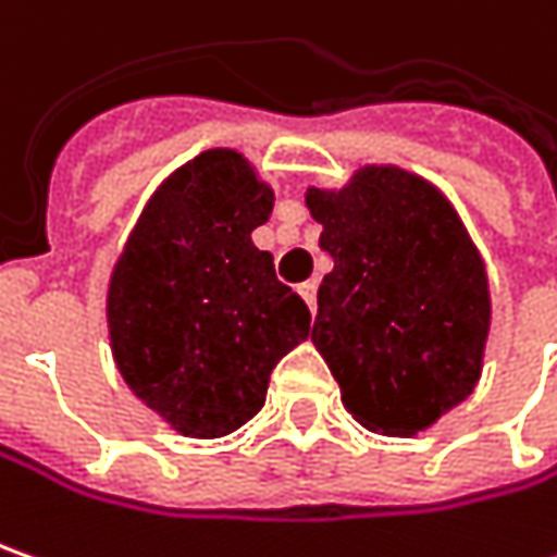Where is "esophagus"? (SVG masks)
<instances>
[{"label": "esophagus", "instance_id": "1", "mask_svg": "<svg viewBox=\"0 0 557 557\" xmlns=\"http://www.w3.org/2000/svg\"><path fill=\"white\" fill-rule=\"evenodd\" d=\"M300 297L307 300V307H310V313H317V282H304L300 288Z\"/></svg>", "mask_w": 557, "mask_h": 557}]
</instances>
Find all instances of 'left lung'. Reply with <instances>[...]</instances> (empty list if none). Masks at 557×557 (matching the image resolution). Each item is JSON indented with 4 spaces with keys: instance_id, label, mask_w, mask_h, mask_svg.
I'll use <instances>...</instances> for the list:
<instances>
[{
    "instance_id": "obj_1",
    "label": "left lung",
    "mask_w": 557,
    "mask_h": 557,
    "mask_svg": "<svg viewBox=\"0 0 557 557\" xmlns=\"http://www.w3.org/2000/svg\"><path fill=\"white\" fill-rule=\"evenodd\" d=\"M335 269L313 345L360 426L413 435L458 407L483 370L488 282L455 207L430 182L367 165L342 190H307Z\"/></svg>"
}]
</instances>
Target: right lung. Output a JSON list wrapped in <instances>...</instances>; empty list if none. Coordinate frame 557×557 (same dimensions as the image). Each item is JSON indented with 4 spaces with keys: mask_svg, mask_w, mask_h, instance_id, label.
Here are the masks:
<instances>
[{
    "mask_svg": "<svg viewBox=\"0 0 557 557\" xmlns=\"http://www.w3.org/2000/svg\"><path fill=\"white\" fill-rule=\"evenodd\" d=\"M272 187L235 150H207L150 197L109 282V338L131 392L172 430L219 438L260 413L310 310L250 232Z\"/></svg>",
    "mask_w": 557,
    "mask_h": 557,
    "instance_id": "add662e5",
    "label": "right lung"
}]
</instances>
